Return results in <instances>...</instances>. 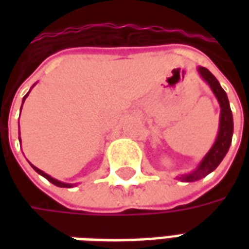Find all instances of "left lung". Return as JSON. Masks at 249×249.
<instances>
[{
  "label": "left lung",
  "instance_id": "1",
  "mask_svg": "<svg viewBox=\"0 0 249 249\" xmlns=\"http://www.w3.org/2000/svg\"><path fill=\"white\" fill-rule=\"evenodd\" d=\"M197 71L200 77L208 84L211 90L213 92V94L216 96L220 104L219 132H217V137L214 140L213 145L207 152V155L203 157V160L200 161L197 168L192 172L187 173V175L178 176V180L185 181V183L200 180V178H205L211 172H213L214 169L219 167L220 162L223 161V159H224L227 152L230 149L231 142H232V135H233V117H232V110H231L227 93L224 92L223 88L220 87L216 77L207 68L198 66Z\"/></svg>",
  "mask_w": 249,
  "mask_h": 249
}]
</instances>
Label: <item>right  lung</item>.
Wrapping results in <instances>:
<instances>
[{
  "mask_svg": "<svg viewBox=\"0 0 249 249\" xmlns=\"http://www.w3.org/2000/svg\"><path fill=\"white\" fill-rule=\"evenodd\" d=\"M35 85H36V84H35ZM35 85H33V87H35ZM33 87H32V88H33ZM29 93H30V90H29V92H28V94H29ZM28 94H26V96H25L24 98H22V104H24L25 98L28 97ZM21 109H22V107H21ZM18 139H19V137H18ZM30 165H32V168H33V169H35L36 172L38 173V175H41V176H44V178H45L46 180H49V181H51L52 184H54V185H57V187H61V188H71V187H73V185H74V184L62 183V181H60V180H56V178H52V176H49L48 173L42 172L41 169H38V168H37V167H35L33 164H30Z\"/></svg>",
  "mask_w": 249,
  "mask_h": 249,
  "instance_id": "1",
  "label": "right lung"
}]
</instances>
